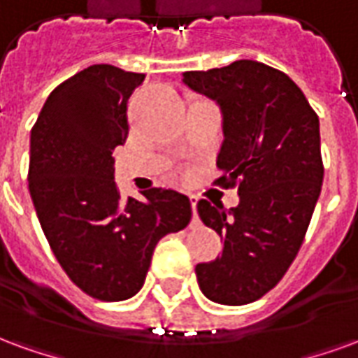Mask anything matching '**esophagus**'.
Returning <instances> with one entry per match:
<instances>
[{
	"instance_id": "esophagus-1",
	"label": "esophagus",
	"mask_w": 358,
	"mask_h": 358,
	"mask_svg": "<svg viewBox=\"0 0 358 358\" xmlns=\"http://www.w3.org/2000/svg\"><path fill=\"white\" fill-rule=\"evenodd\" d=\"M189 201H192V210H194V217H195V213H197V201H199V195L189 194Z\"/></svg>"
}]
</instances>
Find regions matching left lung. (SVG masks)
I'll list each match as a JSON object with an SVG mask.
<instances>
[{"label": "left lung", "mask_w": 358, "mask_h": 358, "mask_svg": "<svg viewBox=\"0 0 358 358\" xmlns=\"http://www.w3.org/2000/svg\"><path fill=\"white\" fill-rule=\"evenodd\" d=\"M184 84L222 109L217 186L238 187L240 205L201 199L203 224L224 238L222 255L195 266L205 297L220 305L261 299L297 257L320 195L318 115L282 71L251 59L184 73Z\"/></svg>", "instance_id": "obj_1"}]
</instances>
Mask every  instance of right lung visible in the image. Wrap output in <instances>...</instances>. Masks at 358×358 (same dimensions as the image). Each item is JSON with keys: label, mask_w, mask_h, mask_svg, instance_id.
Masks as SVG:
<instances>
[{"label": "right lung", "mask_w": 358, "mask_h": 358, "mask_svg": "<svg viewBox=\"0 0 358 358\" xmlns=\"http://www.w3.org/2000/svg\"><path fill=\"white\" fill-rule=\"evenodd\" d=\"M145 74L92 65L59 84L30 134L28 189L53 255L74 285L124 301L145 282L153 249L192 220L187 195L151 187L120 197L113 151L128 138V99Z\"/></svg>", "instance_id": "right-lung-1"}]
</instances>
